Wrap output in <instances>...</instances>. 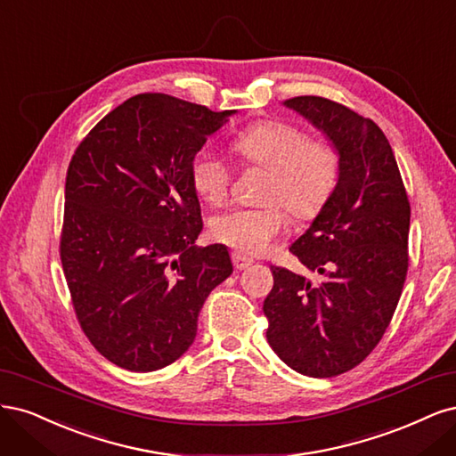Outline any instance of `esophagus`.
Returning a JSON list of instances; mask_svg holds the SVG:
<instances>
[{"label": "esophagus", "mask_w": 456, "mask_h": 456, "mask_svg": "<svg viewBox=\"0 0 456 456\" xmlns=\"http://www.w3.org/2000/svg\"><path fill=\"white\" fill-rule=\"evenodd\" d=\"M231 259H232V265H234V269H237V271H244V269H248V267L254 263L252 259L246 257V256L240 254V252H232V254H231Z\"/></svg>", "instance_id": "34e87169"}]
</instances>
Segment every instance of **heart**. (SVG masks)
Segmentation results:
<instances>
[{
	"label": "heart",
	"mask_w": 456,
	"mask_h": 456,
	"mask_svg": "<svg viewBox=\"0 0 456 456\" xmlns=\"http://www.w3.org/2000/svg\"><path fill=\"white\" fill-rule=\"evenodd\" d=\"M244 165L267 168L261 189V207H232L212 219L214 239L244 254H263L286 227V212L293 219L316 217L339 180V155L320 138L284 121H257L246 126L232 142ZM231 168L210 150H200L191 163V183L210 204L227 199Z\"/></svg>",
	"instance_id": "heart-1"
}]
</instances>
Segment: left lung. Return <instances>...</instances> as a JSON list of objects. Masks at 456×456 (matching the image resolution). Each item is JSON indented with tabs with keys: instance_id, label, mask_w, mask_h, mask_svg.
Wrapping results in <instances>:
<instances>
[{
	"instance_id": "left-lung-1",
	"label": "left lung",
	"mask_w": 456,
	"mask_h": 456,
	"mask_svg": "<svg viewBox=\"0 0 456 456\" xmlns=\"http://www.w3.org/2000/svg\"><path fill=\"white\" fill-rule=\"evenodd\" d=\"M284 106L328 136L339 180L289 248L318 281L271 267L267 341L297 373L335 377L371 354L398 306L411 207L390 143L371 119L322 96H296Z\"/></svg>"
}]
</instances>
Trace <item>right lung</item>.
<instances>
[{"label":"right lung","mask_w":456,"mask_h":456,"mask_svg":"<svg viewBox=\"0 0 456 456\" xmlns=\"http://www.w3.org/2000/svg\"><path fill=\"white\" fill-rule=\"evenodd\" d=\"M237 111L160 93L132 96L71 157L61 259L81 330L128 371H157L193 345L210 291L232 273L202 231L191 163Z\"/></svg>","instance_id":"right-lung-1"}]
</instances>
